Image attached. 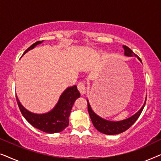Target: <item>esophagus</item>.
I'll list each match as a JSON object with an SVG mask.
<instances>
[{"mask_svg":"<svg viewBox=\"0 0 161 161\" xmlns=\"http://www.w3.org/2000/svg\"><path fill=\"white\" fill-rule=\"evenodd\" d=\"M78 89L79 92H80L81 94H85L86 93V87L85 83H79L78 84Z\"/></svg>","mask_w":161,"mask_h":161,"instance_id":"1","label":"esophagus"}]
</instances>
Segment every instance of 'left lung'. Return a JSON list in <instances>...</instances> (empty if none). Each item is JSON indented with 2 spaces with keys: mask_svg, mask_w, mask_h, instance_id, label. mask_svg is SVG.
I'll list each match as a JSON object with an SVG mask.
<instances>
[{
  "mask_svg": "<svg viewBox=\"0 0 161 161\" xmlns=\"http://www.w3.org/2000/svg\"><path fill=\"white\" fill-rule=\"evenodd\" d=\"M123 48H124L125 56L130 57L135 56L141 61V62H142V60H141L139 57H138L136 54L134 53L133 50L130 49L128 47H127L126 45H123ZM87 103L88 111H89L90 118H91V120L92 123H93L94 127H95L99 132H100V133H102L106 134V135H116V134L123 133V132L127 130V129L130 128V127L135 123L136 121L138 119V117H139L140 114H142L143 109H144L145 103H146V100H145V102L144 103V105H143V106L141 108V109L137 112V113H136L134 115L126 119L118 121V122L106 120L105 119L100 117V116H98L97 114L94 113L88 100Z\"/></svg>",
  "mask_w": 161,
  "mask_h": 161,
  "instance_id": "1",
  "label": "left lung"
}]
</instances>
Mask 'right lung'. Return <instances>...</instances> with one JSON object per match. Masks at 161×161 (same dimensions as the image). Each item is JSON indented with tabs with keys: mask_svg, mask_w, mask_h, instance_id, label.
<instances>
[{
	"mask_svg": "<svg viewBox=\"0 0 161 161\" xmlns=\"http://www.w3.org/2000/svg\"><path fill=\"white\" fill-rule=\"evenodd\" d=\"M43 41H38L31 45L24 54L34 49ZM80 97L76 86L68 87L61 94L59 100L51 111L45 114H34L25 108L16 96L17 102L24 118L38 130L47 133H56L64 130L69 125V117L75 101Z\"/></svg>",
	"mask_w": 161,
	"mask_h": 161,
	"instance_id": "1",
	"label": "right lung"
}]
</instances>
